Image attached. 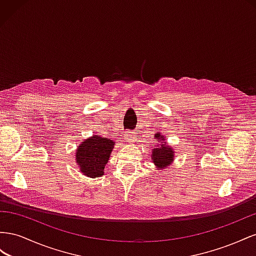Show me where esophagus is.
<instances>
[{
  "label": "esophagus",
  "instance_id": "esophagus-1",
  "mask_svg": "<svg viewBox=\"0 0 256 256\" xmlns=\"http://www.w3.org/2000/svg\"><path fill=\"white\" fill-rule=\"evenodd\" d=\"M136 140V136L134 135L133 132H126V135H124V140L126 142H134Z\"/></svg>",
  "mask_w": 256,
  "mask_h": 256
}]
</instances>
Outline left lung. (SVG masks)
<instances>
[{"instance_id":"1","label":"left lung","mask_w":256,"mask_h":256,"mask_svg":"<svg viewBox=\"0 0 256 256\" xmlns=\"http://www.w3.org/2000/svg\"><path fill=\"white\" fill-rule=\"evenodd\" d=\"M154 137L156 140L160 142V144L156 146V148L152 150L151 158L153 160V163H154L158 170H163L172 163L174 152L170 146L166 144L163 135H160V133L156 134Z\"/></svg>"}]
</instances>
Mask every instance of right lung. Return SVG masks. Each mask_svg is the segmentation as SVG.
Listing matches in <instances>:
<instances>
[{"mask_svg":"<svg viewBox=\"0 0 256 256\" xmlns=\"http://www.w3.org/2000/svg\"><path fill=\"white\" fill-rule=\"evenodd\" d=\"M114 142L110 138L93 135L78 146L76 162L80 172L90 178L103 176L105 165L114 149Z\"/></svg>","mask_w":256,"mask_h":256,"instance_id":"1","label":"right lung"}]
</instances>
